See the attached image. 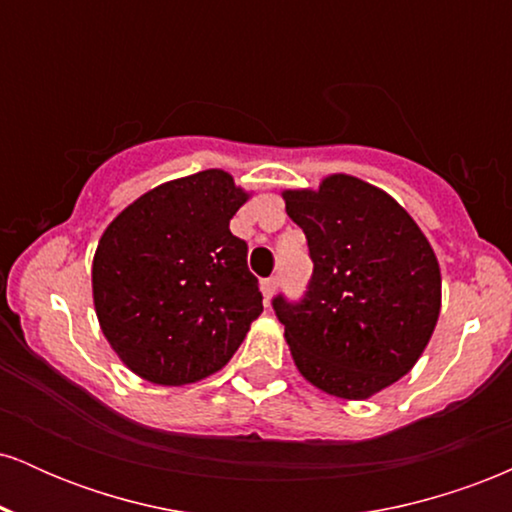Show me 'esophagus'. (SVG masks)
<instances>
[{"label":"esophagus","instance_id":"1","mask_svg":"<svg viewBox=\"0 0 512 512\" xmlns=\"http://www.w3.org/2000/svg\"><path fill=\"white\" fill-rule=\"evenodd\" d=\"M276 286H279V279H264L262 284H260V289H262V296H264V303H269L272 301V296H274V291H276Z\"/></svg>","mask_w":512,"mask_h":512}]
</instances>
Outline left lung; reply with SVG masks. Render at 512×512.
<instances>
[{
	"label": "left lung",
	"instance_id": "left-lung-1",
	"mask_svg": "<svg viewBox=\"0 0 512 512\" xmlns=\"http://www.w3.org/2000/svg\"><path fill=\"white\" fill-rule=\"evenodd\" d=\"M281 197L315 264L301 303L274 298L293 363L332 397L378 395L414 368L436 330V252L397 199L354 175Z\"/></svg>",
	"mask_w": 512,
	"mask_h": 512
}]
</instances>
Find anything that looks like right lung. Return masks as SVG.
I'll use <instances>...</instances> for the list:
<instances>
[{
    "label": "right lung",
    "mask_w": 512,
    "mask_h": 512,
    "mask_svg": "<svg viewBox=\"0 0 512 512\" xmlns=\"http://www.w3.org/2000/svg\"><path fill=\"white\" fill-rule=\"evenodd\" d=\"M250 192L226 170L163 182L110 221L91 267L93 305L120 361L156 385L216 373L262 313L248 245L228 228Z\"/></svg>",
    "instance_id": "add662e5"
}]
</instances>
